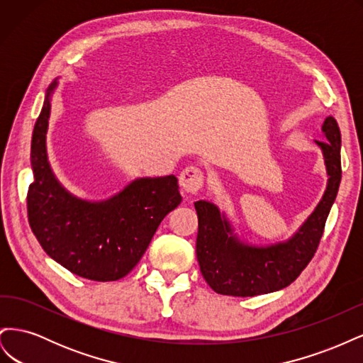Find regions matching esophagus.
Masks as SVG:
<instances>
[{"mask_svg": "<svg viewBox=\"0 0 363 363\" xmlns=\"http://www.w3.org/2000/svg\"><path fill=\"white\" fill-rule=\"evenodd\" d=\"M179 183L184 192L188 194H196L204 183L203 171L196 167H188L184 168L179 175Z\"/></svg>", "mask_w": 363, "mask_h": 363, "instance_id": "obj_1", "label": "esophagus"}]
</instances>
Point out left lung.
Returning <instances> with one entry per match:
<instances>
[{
	"instance_id": "1",
	"label": "left lung",
	"mask_w": 363,
	"mask_h": 363,
	"mask_svg": "<svg viewBox=\"0 0 363 363\" xmlns=\"http://www.w3.org/2000/svg\"><path fill=\"white\" fill-rule=\"evenodd\" d=\"M325 140L320 147L327 186L315 211L286 240L269 245H252L239 239L225 212L211 201L194 203L199 215L196 259L204 280L215 292L233 296H255L276 292L300 276L315 255L324 232L327 216L340 183V131L336 119L327 116L323 123Z\"/></svg>"
}]
</instances>
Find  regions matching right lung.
I'll use <instances>...</instances> for the list:
<instances>
[{"instance_id": "add662e5", "label": "right lung", "mask_w": 363, "mask_h": 363, "mask_svg": "<svg viewBox=\"0 0 363 363\" xmlns=\"http://www.w3.org/2000/svg\"><path fill=\"white\" fill-rule=\"evenodd\" d=\"M47 89L31 138L33 183L27 208L31 232L47 255L75 276L123 279L144 256L162 219L182 203L177 177H140L101 201L71 194L54 175L47 152L51 98Z\"/></svg>"}]
</instances>
